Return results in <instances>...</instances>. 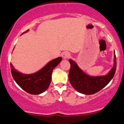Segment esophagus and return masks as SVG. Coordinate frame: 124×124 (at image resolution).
Segmentation results:
<instances>
[{"label":"esophagus","mask_w":124,"mask_h":124,"mask_svg":"<svg viewBox=\"0 0 124 124\" xmlns=\"http://www.w3.org/2000/svg\"><path fill=\"white\" fill-rule=\"evenodd\" d=\"M62 57H63V59H67L70 56V53H69V52L66 51L62 53Z\"/></svg>","instance_id":"1"}]
</instances>
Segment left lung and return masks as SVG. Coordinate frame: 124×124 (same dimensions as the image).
<instances>
[{
    "instance_id": "8db88e82",
    "label": "left lung",
    "mask_w": 124,
    "mask_h": 124,
    "mask_svg": "<svg viewBox=\"0 0 124 124\" xmlns=\"http://www.w3.org/2000/svg\"><path fill=\"white\" fill-rule=\"evenodd\" d=\"M70 70L69 74V81L74 89L79 93L91 95L100 91L113 79L116 70V57L114 54L113 67L105 76H90L83 72L76 62L69 60Z\"/></svg>"
}]
</instances>
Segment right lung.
Masks as SVG:
<instances>
[{
    "label": "right lung",
    "mask_w": 124,
    "mask_h": 124,
    "mask_svg": "<svg viewBox=\"0 0 124 124\" xmlns=\"http://www.w3.org/2000/svg\"><path fill=\"white\" fill-rule=\"evenodd\" d=\"M27 31L28 30L24 32ZM62 59L61 57L54 59L47 63L40 71L30 75H25L16 71L10 63L13 78L16 83L27 93L32 95L40 94L48 88L51 81L53 69Z\"/></svg>",
    "instance_id": "obj_1"
}]
</instances>
